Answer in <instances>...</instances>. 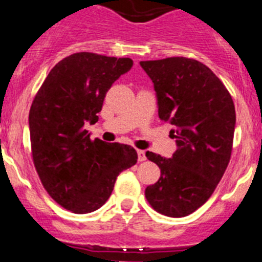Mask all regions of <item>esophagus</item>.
<instances>
[{"label": "esophagus", "instance_id": "esophagus-1", "mask_svg": "<svg viewBox=\"0 0 262 262\" xmlns=\"http://www.w3.org/2000/svg\"><path fill=\"white\" fill-rule=\"evenodd\" d=\"M138 160L142 163V161H145L147 157H145V152L144 151H138Z\"/></svg>", "mask_w": 262, "mask_h": 262}]
</instances>
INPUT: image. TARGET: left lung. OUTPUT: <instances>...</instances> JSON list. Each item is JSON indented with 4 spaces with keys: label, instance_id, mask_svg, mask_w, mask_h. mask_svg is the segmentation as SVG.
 Masks as SVG:
<instances>
[{
    "label": "left lung",
    "instance_id": "left-lung-1",
    "mask_svg": "<svg viewBox=\"0 0 262 262\" xmlns=\"http://www.w3.org/2000/svg\"><path fill=\"white\" fill-rule=\"evenodd\" d=\"M140 66L154 82L159 118L172 124L177 143L170 159L145 154L161 170L145 198L160 214L186 216L209 200L228 166L235 105L223 82L198 60L166 57Z\"/></svg>",
    "mask_w": 262,
    "mask_h": 262
}]
</instances>
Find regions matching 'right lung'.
Instances as JSON below:
<instances>
[{"mask_svg":"<svg viewBox=\"0 0 262 262\" xmlns=\"http://www.w3.org/2000/svg\"><path fill=\"white\" fill-rule=\"evenodd\" d=\"M129 57L77 52L51 69L29 114L34 165L51 198L76 214L99 209L117 177L138 161L131 145L92 140L107 90L133 67Z\"/></svg>","mask_w":262,"mask_h":262,"instance_id":"1","label":"right lung"}]
</instances>
